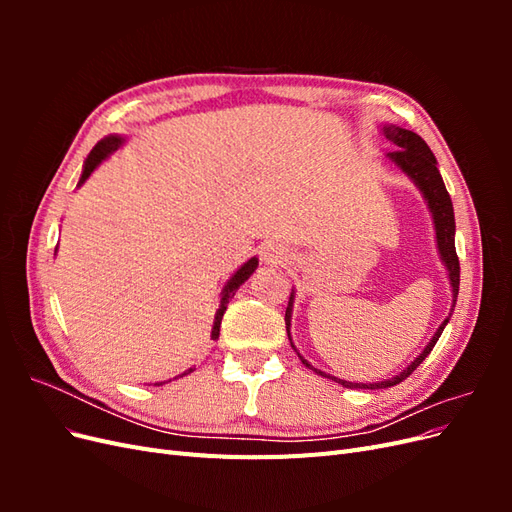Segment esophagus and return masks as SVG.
<instances>
[{
  "mask_svg": "<svg viewBox=\"0 0 512 512\" xmlns=\"http://www.w3.org/2000/svg\"><path fill=\"white\" fill-rule=\"evenodd\" d=\"M260 258L265 260V262H269V265H277V262H284V260H286L284 245L275 243V241L262 243V247H260Z\"/></svg>",
  "mask_w": 512,
  "mask_h": 512,
  "instance_id": "34e87169",
  "label": "esophagus"
}]
</instances>
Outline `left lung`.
<instances>
[{"mask_svg": "<svg viewBox=\"0 0 512 512\" xmlns=\"http://www.w3.org/2000/svg\"><path fill=\"white\" fill-rule=\"evenodd\" d=\"M382 134L386 141H391L397 149L395 151H389L386 153V160L393 162L401 173H404L418 190H421L425 203H427V209L431 213V220H433V230H436V245H438V252H440V260L442 265L446 267V273H448V282H451V290H453V305H451V314L455 309V303H457V294H459V258H457V250H455V213H453V203H451V196H448L446 192V185L442 181V175L438 170V160L436 156H433L431 149L427 147V143L423 141L421 136L410 132V130H404L399 126H389V123H384L382 126ZM292 305H294V290L290 292V301H288V307H286V331H288V339L292 344V337H290V318H292ZM451 314H448L444 318V322L438 327V331L433 333V337L429 339V344L425 346V350L416 356V359L406 367L401 369L397 376L393 378H386V380H380V382H348V380H339L331 374H324V371L316 369L309 365L303 356L299 354V359L303 361L305 367L314 369L316 374L324 376V378H331L335 382H339L342 386H346V389H389V386H395L399 382H404L412 371L421 365L425 361V356L433 350V346H436V342L440 339L444 327L448 324V320H451Z\"/></svg>", "mask_w": 512, "mask_h": 512, "instance_id": "obj_1", "label": "left lung"}]
</instances>
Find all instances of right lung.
Listing matches in <instances>:
<instances>
[{
	"label": "right lung",
	"instance_id": "add662e5",
	"mask_svg": "<svg viewBox=\"0 0 512 512\" xmlns=\"http://www.w3.org/2000/svg\"><path fill=\"white\" fill-rule=\"evenodd\" d=\"M123 143H126V136H121V134H108V136L102 138V141H98V145H96L94 149H91V153H89L85 164H83V173H81V179H79V188L89 179V175L94 173V170H96L108 156H111V153H115ZM55 252H57V250H55ZM256 267H258V258L254 256V258H250L247 262H243V265L235 271V275H232L230 280L224 284V288H222V292H220V294H222L220 307H218V312H215V318H213V329H211V339H213V342L220 337V324H222V318H224V312H226V307H228L230 299L235 297V292L239 290V286L247 282V277H250V275L256 271ZM190 371H194V369H192V367L185 369L183 374H179L177 378L188 376ZM177 378H175V380H177ZM162 384H164V382H156V386H162Z\"/></svg>",
	"mask_w": 512,
	"mask_h": 512
}]
</instances>
